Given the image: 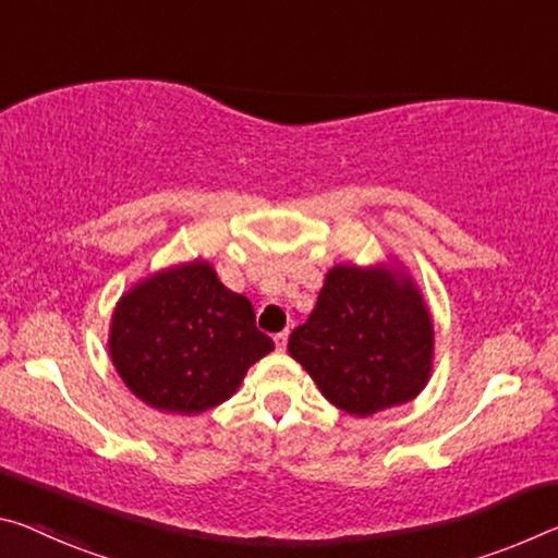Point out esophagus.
<instances>
[{"mask_svg": "<svg viewBox=\"0 0 558 558\" xmlns=\"http://www.w3.org/2000/svg\"><path fill=\"white\" fill-rule=\"evenodd\" d=\"M276 344H278V350L288 348V330H282V332L276 335Z\"/></svg>", "mask_w": 558, "mask_h": 558, "instance_id": "1", "label": "esophagus"}]
</instances>
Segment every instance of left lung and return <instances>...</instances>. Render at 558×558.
Segmentation results:
<instances>
[{
    "label": "left lung",
    "instance_id": "1",
    "mask_svg": "<svg viewBox=\"0 0 558 558\" xmlns=\"http://www.w3.org/2000/svg\"><path fill=\"white\" fill-rule=\"evenodd\" d=\"M435 330L410 278L338 265L288 352L340 410L369 417L414 400L427 385Z\"/></svg>",
    "mask_w": 558,
    "mask_h": 558
}]
</instances>
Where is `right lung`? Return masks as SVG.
<instances>
[{
	"instance_id": "obj_1",
	"label": "right lung",
	"mask_w": 558,
	"mask_h": 558,
	"mask_svg": "<svg viewBox=\"0 0 558 558\" xmlns=\"http://www.w3.org/2000/svg\"><path fill=\"white\" fill-rule=\"evenodd\" d=\"M270 350L251 300L203 260L138 282L111 317L113 365L138 400L161 412L198 414L226 402Z\"/></svg>"
}]
</instances>
